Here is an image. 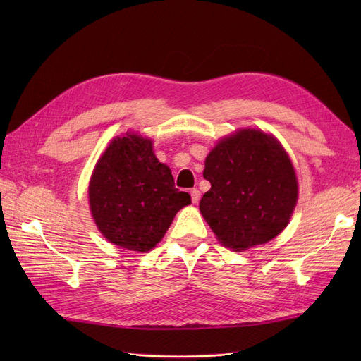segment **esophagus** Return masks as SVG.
<instances>
[{
	"label": "esophagus",
	"mask_w": 361,
	"mask_h": 361,
	"mask_svg": "<svg viewBox=\"0 0 361 361\" xmlns=\"http://www.w3.org/2000/svg\"><path fill=\"white\" fill-rule=\"evenodd\" d=\"M190 194H191V200H192V203H194V204H197V203H199V200H200V191H199L197 188H192V190L190 191Z\"/></svg>",
	"instance_id": "34e87169"
}]
</instances>
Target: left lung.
Masks as SVG:
<instances>
[{"label": "left lung", "instance_id": "left-lung-1", "mask_svg": "<svg viewBox=\"0 0 361 361\" xmlns=\"http://www.w3.org/2000/svg\"><path fill=\"white\" fill-rule=\"evenodd\" d=\"M211 190L200 212L224 247L243 251L276 238L298 199L292 162L279 141L257 129H239L206 157Z\"/></svg>", "mask_w": 361, "mask_h": 361}]
</instances>
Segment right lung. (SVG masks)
<instances>
[{"instance_id":"1","label":"right lung","mask_w":361,"mask_h":361,"mask_svg":"<svg viewBox=\"0 0 361 361\" xmlns=\"http://www.w3.org/2000/svg\"><path fill=\"white\" fill-rule=\"evenodd\" d=\"M89 202L108 241L149 251L166 235L178 211L191 203V195L174 188L171 171L155 157L152 140L126 133L114 138L97 161Z\"/></svg>"}]
</instances>
